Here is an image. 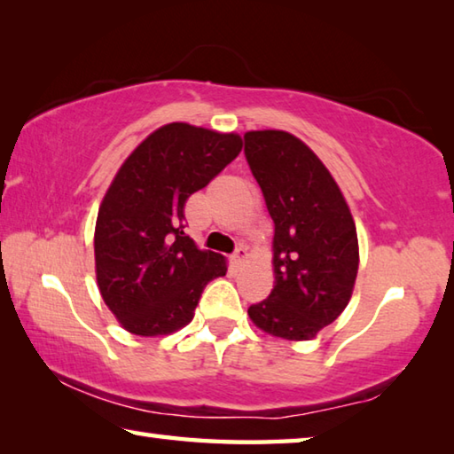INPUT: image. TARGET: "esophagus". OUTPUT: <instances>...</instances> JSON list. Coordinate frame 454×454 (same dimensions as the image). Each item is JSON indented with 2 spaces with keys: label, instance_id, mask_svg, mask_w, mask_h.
Returning <instances> with one entry per match:
<instances>
[{
  "label": "esophagus",
  "instance_id": "34e87169",
  "mask_svg": "<svg viewBox=\"0 0 454 454\" xmlns=\"http://www.w3.org/2000/svg\"><path fill=\"white\" fill-rule=\"evenodd\" d=\"M232 260L236 264H244L246 260H248V248H244V246H240V248H236V252L232 254Z\"/></svg>",
  "mask_w": 454,
  "mask_h": 454
}]
</instances>
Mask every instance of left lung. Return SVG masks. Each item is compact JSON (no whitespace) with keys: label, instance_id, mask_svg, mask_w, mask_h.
<instances>
[{"label":"left lung","instance_id":"8db88e82","mask_svg":"<svg viewBox=\"0 0 454 454\" xmlns=\"http://www.w3.org/2000/svg\"><path fill=\"white\" fill-rule=\"evenodd\" d=\"M244 153L274 220V288L248 317L266 334L310 340L350 302L358 236L333 174L284 129L244 134Z\"/></svg>","mask_w":454,"mask_h":454}]
</instances>
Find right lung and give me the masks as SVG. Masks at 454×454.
Instances as JSON below:
<instances>
[{"label":"right lung","instance_id":"add662e5","mask_svg":"<svg viewBox=\"0 0 454 454\" xmlns=\"http://www.w3.org/2000/svg\"><path fill=\"white\" fill-rule=\"evenodd\" d=\"M242 150L230 132L172 121L124 160L99 204L96 280L107 309L136 336H166L194 318L226 258L184 234V204Z\"/></svg>","mask_w":454,"mask_h":454}]
</instances>
